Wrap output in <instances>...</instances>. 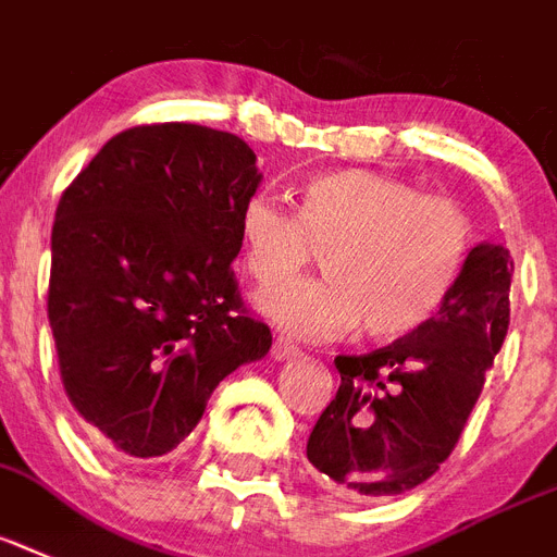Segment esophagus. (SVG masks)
I'll use <instances>...</instances> for the list:
<instances>
[{"label":"esophagus","instance_id":"esophagus-1","mask_svg":"<svg viewBox=\"0 0 557 557\" xmlns=\"http://www.w3.org/2000/svg\"><path fill=\"white\" fill-rule=\"evenodd\" d=\"M298 347L293 342H287V338H284V335H278V338H275L273 342V350H270V356L275 358V361H284V358H293V356H298Z\"/></svg>","mask_w":557,"mask_h":557}]
</instances>
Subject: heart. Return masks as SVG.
I'll return each instance as SVG.
<instances>
[{
	"label": "heart",
	"mask_w": 557,
	"mask_h": 557,
	"mask_svg": "<svg viewBox=\"0 0 557 557\" xmlns=\"http://www.w3.org/2000/svg\"><path fill=\"white\" fill-rule=\"evenodd\" d=\"M238 238L252 282L278 284L259 296L278 327L335 338L361 324L375 342H393L430 324L453 298L475 252V222L449 196L347 168L312 176L298 210L252 193ZM319 251L329 275L290 283Z\"/></svg>",
	"instance_id": "heart-1"
}]
</instances>
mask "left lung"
Returning <instances> with one entry per match:
<instances>
[{
  "label": "left lung",
  "instance_id": "8db88e82",
  "mask_svg": "<svg viewBox=\"0 0 557 557\" xmlns=\"http://www.w3.org/2000/svg\"><path fill=\"white\" fill-rule=\"evenodd\" d=\"M516 264L478 245L430 324L364 356H335L342 384L321 412L307 458L350 498H387L424 484L449 458L507 338Z\"/></svg>",
  "mask_w": 557,
  "mask_h": 557
}]
</instances>
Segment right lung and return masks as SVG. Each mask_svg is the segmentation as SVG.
<instances>
[{"instance_id":"add662e5","label":"right lung","mask_w":557,"mask_h":557,"mask_svg":"<svg viewBox=\"0 0 557 557\" xmlns=\"http://www.w3.org/2000/svg\"><path fill=\"white\" fill-rule=\"evenodd\" d=\"M259 182L233 133L159 122L116 133L64 187L48 319L64 395L110 453H170L224 375L268 356L230 268Z\"/></svg>"}]
</instances>
